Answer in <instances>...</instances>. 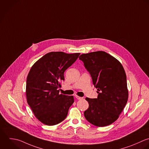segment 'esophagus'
<instances>
[{"instance_id": "34e87169", "label": "esophagus", "mask_w": 149, "mask_h": 149, "mask_svg": "<svg viewBox=\"0 0 149 149\" xmlns=\"http://www.w3.org/2000/svg\"><path fill=\"white\" fill-rule=\"evenodd\" d=\"M75 97L78 100H81V99H83V97H79V96H77V95H75Z\"/></svg>"}]
</instances>
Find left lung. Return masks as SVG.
I'll use <instances>...</instances> for the list:
<instances>
[{"label": "left lung", "mask_w": 149, "mask_h": 149, "mask_svg": "<svg viewBox=\"0 0 149 149\" xmlns=\"http://www.w3.org/2000/svg\"><path fill=\"white\" fill-rule=\"evenodd\" d=\"M97 88V99H85L89 108L84 116L96 127H105L116 121L128 98L127 76L121 63L103 51L82 54L79 57Z\"/></svg>", "instance_id": "1"}]
</instances>
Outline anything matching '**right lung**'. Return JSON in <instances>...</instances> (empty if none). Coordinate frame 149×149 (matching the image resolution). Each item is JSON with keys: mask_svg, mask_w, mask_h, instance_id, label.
<instances>
[{"mask_svg": "<svg viewBox=\"0 0 149 149\" xmlns=\"http://www.w3.org/2000/svg\"><path fill=\"white\" fill-rule=\"evenodd\" d=\"M80 53L52 52L44 55L31 67L26 78V96L35 116L47 125H56L66 118L74 100L60 94L64 72Z\"/></svg>", "mask_w": 149, "mask_h": 149, "instance_id": "right-lung-1", "label": "right lung"}]
</instances>
